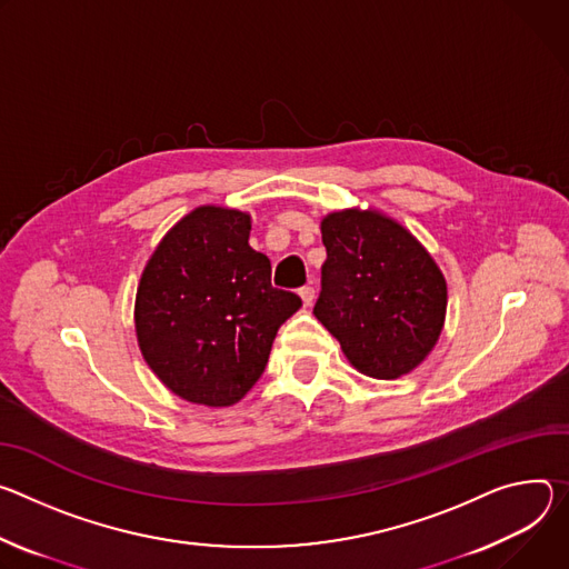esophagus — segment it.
<instances>
[{
	"label": "esophagus",
	"mask_w": 569,
	"mask_h": 569,
	"mask_svg": "<svg viewBox=\"0 0 569 569\" xmlns=\"http://www.w3.org/2000/svg\"><path fill=\"white\" fill-rule=\"evenodd\" d=\"M298 293H300V298H302V305H305V307H311V302H313V287H302Z\"/></svg>",
	"instance_id": "obj_1"
}]
</instances>
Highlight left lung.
<instances>
[{
    "instance_id": "1",
    "label": "left lung",
    "mask_w": 569,
    "mask_h": 569,
    "mask_svg": "<svg viewBox=\"0 0 569 569\" xmlns=\"http://www.w3.org/2000/svg\"><path fill=\"white\" fill-rule=\"evenodd\" d=\"M328 260L313 307L346 359L375 380H398L425 361L446 326L448 282L427 248L380 210L321 219Z\"/></svg>"
}]
</instances>
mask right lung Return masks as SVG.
Listing matches in <instances>:
<instances>
[{
	"label": "right lung",
	"mask_w": 569,
	"mask_h": 569,
	"mask_svg": "<svg viewBox=\"0 0 569 569\" xmlns=\"http://www.w3.org/2000/svg\"><path fill=\"white\" fill-rule=\"evenodd\" d=\"M250 214L201 206L156 246L136 293L138 346L178 398L232 407L260 380L300 298L271 287V262L248 243Z\"/></svg>",
	"instance_id": "add662e5"
}]
</instances>
